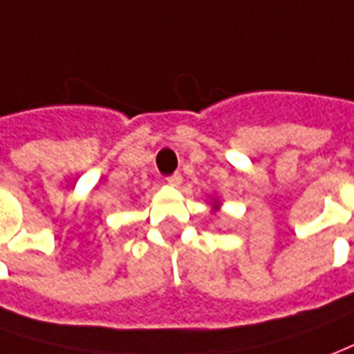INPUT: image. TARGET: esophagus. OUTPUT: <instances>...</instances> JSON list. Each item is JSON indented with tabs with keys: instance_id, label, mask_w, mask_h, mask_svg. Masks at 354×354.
Segmentation results:
<instances>
[{
	"instance_id": "34e87169",
	"label": "esophagus",
	"mask_w": 354,
	"mask_h": 354,
	"mask_svg": "<svg viewBox=\"0 0 354 354\" xmlns=\"http://www.w3.org/2000/svg\"><path fill=\"white\" fill-rule=\"evenodd\" d=\"M167 182H169L170 185H174V187H178V185L182 184V174H180V172H174L172 176L167 178Z\"/></svg>"
}]
</instances>
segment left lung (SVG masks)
<instances>
[{
	"instance_id": "1",
	"label": "left lung",
	"mask_w": 354,
	"mask_h": 354,
	"mask_svg": "<svg viewBox=\"0 0 354 354\" xmlns=\"http://www.w3.org/2000/svg\"><path fill=\"white\" fill-rule=\"evenodd\" d=\"M216 209H218V201H214V211H216Z\"/></svg>"
}]
</instances>
